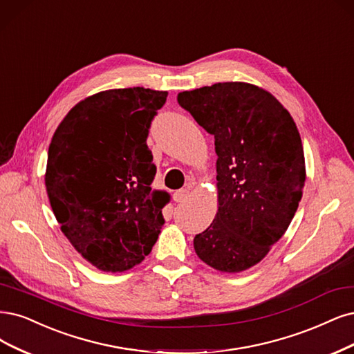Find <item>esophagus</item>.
<instances>
[{
	"instance_id": "34e87169",
	"label": "esophagus",
	"mask_w": 354,
	"mask_h": 354,
	"mask_svg": "<svg viewBox=\"0 0 354 354\" xmlns=\"http://www.w3.org/2000/svg\"><path fill=\"white\" fill-rule=\"evenodd\" d=\"M189 196V190L187 189H180V190H176L174 194H173V199L174 202H185Z\"/></svg>"
}]
</instances>
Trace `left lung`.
Returning <instances> with one entry per match:
<instances>
[{"mask_svg":"<svg viewBox=\"0 0 354 354\" xmlns=\"http://www.w3.org/2000/svg\"><path fill=\"white\" fill-rule=\"evenodd\" d=\"M177 101L214 136L218 155V212L194 236V252L218 271H245L265 258L297 211L306 180L299 130L270 92L249 83H215Z\"/></svg>","mask_w":354,"mask_h":354,"instance_id":"8db88e82","label":"left lung"}]
</instances>
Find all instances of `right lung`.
<instances>
[{"instance_id":"obj_1","label":"right lung","mask_w":354,"mask_h":354,"mask_svg":"<svg viewBox=\"0 0 354 354\" xmlns=\"http://www.w3.org/2000/svg\"><path fill=\"white\" fill-rule=\"evenodd\" d=\"M168 92H100L70 109L55 130L45 186L61 231L93 266L123 272L148 256L165 223L168 193L146 139Z\"/></svg>"}]
</instances>
